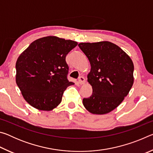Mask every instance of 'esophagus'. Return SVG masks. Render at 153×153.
Here are the masks:
<instances>
[{
  "instance_id": "obj_1",
  "label": "esophagus",
  "mask_w": 153,
  "mask_h": 153,
  "mask_svg": "<svg viewBox=\"0 0 153 153\" xmlns=\"http://www.w3.org/2000/svg\"><path fill=\"white\" fill-rule=\"evenodd\" d=\"M85 82H86V79H85L84 77L80 76L78 78V83L79 84H84Z\"/></svg>"
}]
</instances>
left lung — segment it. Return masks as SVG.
<instances>
[{"label":"left lung","instance_id":"left-lung-1","mask_svg":"<svg viewBox=\"0 0 153 153\" xmlns=\"http://www.w3.org/2000/svg\"><path fill=\"white\" fill-rule=\"evenodd\" d=\"M78 46L91 65L88 82L92 94L83 99V105L93 114L109 113L121 104L132 87L133 62L120 47L108 41Z\"/></svg>","mask_w":153,"mask_h":153}]
</instances>
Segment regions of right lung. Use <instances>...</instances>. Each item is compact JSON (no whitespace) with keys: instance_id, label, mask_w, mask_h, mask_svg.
I'll return each instance as SVG.
<instances>
[{"instance_id":"right-lung-1","label":"right lung","mask_w":153,"mask_h":153,"mask_svg":"<svg viewBox=\"0 0 153 153\" xmlns=\"http://www.w3.org/2000/svg\"><path fill=\"white\" fill-rule=\"evenodd\" d=\"M77 42L56 36L33 41L18 57L16 83L24 99L37 109L51 111L60 104L63 92L74 84L67 79V54Z\"/></svg>"}]
</instances>
